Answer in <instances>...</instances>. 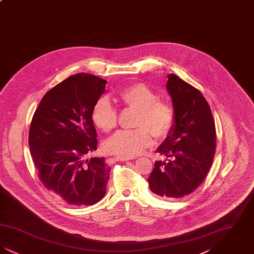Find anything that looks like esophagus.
Wrapping results in <instances>:
<instances>
[{"mask_svg":"<svg viewBox=\"0 0 254 254\" xmlns=\"http://www.w3.org/2000/svg\"><path fill=\"white\" fill-rule=\"evenodd\" d=\"M133 158L131 157H125V156H116L115 160L116 161H121V162H127L129 160H132Z\"/></svg>","mask_w":254,"mask_h":254,"instance_id":"esophagus-1","label":"esophagus"}]
</instances>
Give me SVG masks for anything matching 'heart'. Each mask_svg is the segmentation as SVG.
<instances>
[{
    "instance_id": "b5f03b06",
    "label": "heart",
    "mask_w": 254,
    "mask_h": 254,
    "mask_svg": "<svg viewBox=\"0 0 254 254\" xmlns=\"http://www.w3.org/2000/svg\"><path fill=\"white\" fill-rule=\"evenodd\" d=\"M118 102L127 109L137 110L134 130H120L106 143L107 150L120 156L134 157L153 145L154 133L158 138L167 136L173 127L175 112L168 102L158 100L157 94L147 85H129L118 94ZM92 121L104 132L117 125V113L106 98L100 99L92 111Z\"/></svg>"
}]
</instances>
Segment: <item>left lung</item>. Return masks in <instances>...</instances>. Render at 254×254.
Instances as JSON below:
<instances>
[{
  "instance_id": "obj_1",
  "label": "left lung",
  "mask_w": 254,
  "mask_h": 254,
  "mask_svg": "<svg viewBox=\"0 0 254 254\" xmlns=\"http://www.w3.org/2000/svg\"><path fill=\"white\" fill-rule=\"evenodd\" d=\"M167 89L175 122L156 151L169 159L155 162L147 182L153 193L175 200L192 193L205 180L215 153L216 130L210 108L197 88L169 74Z\"/></svg>"
}]
</instances>
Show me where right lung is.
<instances>
[{
  "instance_id": "right-lung-1",
  "label": "right lung",
  "mask_w": 254,
  "mask_h": 254,
  "mask_svg": "<svg viewBox=\"0 0 254 254\" xmlns=\"http://www.w3.org/2000/svg\"><path fill=\"white\" fill-rule=\"evenodd\" d=\"M107 81L78 73L42 98L30 124L28 145L45 188L71 205L96 204L106 194L111 168L97 149L92 111Z\"/></svg>"
}]
</instances>
